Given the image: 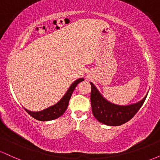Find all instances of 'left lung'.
Returning <instances> with one entry per match:
<instances>
[{
    "mask_svg": "<svg viewBox=\"0 0 160 160\" xmlns=\"http://www.w3.org/2000/svg\"><path fill=\"white\" fill-rule=\"evenodd\" d=\"M90 84L92 113L97 120L107 126H120L131 120L143 105L148 95H146V96L138 103L126 106L117 105L104 99L92 82H90Z\"/></svg>",
    "mask_w": 160,
    "mask_h": 160,
    "instance_id": "left-lung-1",
    "label": "left lung"
}]
</instances>
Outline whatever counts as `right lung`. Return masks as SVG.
I'll list each match as a JSON object with an SVG mask.
<instances>
[{
	"instance_id": "add662e5",
	"label": "right lung",
	"mask_w": 160,
	"mask_h": 160,
	"mask_svg": "<svg viewBox=\"0 0 160 160\" xmlns=\"http://www.w3.org/2000/svg\"><path fill=\"white\" fill-rule=\"evenodd\" d=\"M83 78H80L78 79V80H75V81L71 84V86H70L68 90L67 91L65 95H64L61 100H60L58 103L55 104V105L51 106V107L39 112H32L25 109V111H26L29 115L32 116V117H34V119L40 121H48L57 119L58 117H61V116L65 113V111L68 108V105L70 98H71V95H72L73 92L74 90L75 87H76L79 82L83 81Z\"/></svg>"
}]
</instances>
